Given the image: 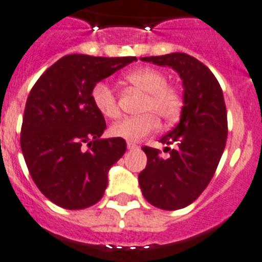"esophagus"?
<instances>
[{
    "mask_svg": "<svg viewBox=\"0 0 262 262\" xmlns=\"http://www.w3.org/2000/svg\"><path fill=\"white\" fill-rule=\"evenodd\" d=\"M127 149H130V150H133V149H137V145H136L135 142H127Z\"/></svg>",
    "mask_w": 262,
    "mask_h": 262,
    "instance_id": "obj_1",
    "label": "esophagus"
}]
</instances>
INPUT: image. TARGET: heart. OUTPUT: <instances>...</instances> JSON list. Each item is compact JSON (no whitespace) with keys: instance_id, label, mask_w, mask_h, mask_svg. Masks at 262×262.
Wrapping results in <instances>:
<instances>
[{"instance_id":"1","label":"heart","mask_w":262,"mask_h":262,"mask_svg":"<svg viewBox=\"0 0 262 262\" xmlns=\"http://www.w3.org/2000/svg\"><path fill=\"white\" fill-rule=\"evenodd\" d=\"M125 80L145 93L138 109L142 114L117 121L110 126V136L126 141H140L156 130L157 120L171 124L179 118L184 103L183 94L176 86L168 84L165 72L153 67H142L127 72ZM91 101L98 113L106 118H116L120 114L116 91L109 83H95L91 89Z\"/></svg>"}]
</instances>
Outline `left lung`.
Masks as SVG:
<instances>
[{
  "label": "left lung",
  "mask_w": 262,
  "mask_h": 262,
  "mask_svg": "<svg viewBox=\"0 0 262 262\" xmlns=\"http://www.w3.org/2000/svg\"><path fill=\"white\" fill-rule=\"evenodd\" d=\"M178 71L184 87L180 122L160 141L161 150L142 146L148 161L138 175L142 195L163 210H179L196 201L211 182L226 146L227 114L222 89L208 67L183 52L141 57Z\"/></svg>",
  "instance_id": "obj_1"
}]
</instances>
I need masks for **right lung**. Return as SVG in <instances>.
<instances>
[{
  "label": "right lung",
  "instance_id": "add662e5",
  "mask_svg": "<svg viewBox=\"0 0 262 262\" xmlns=\"http://www.w3.org/2000/svg\"><path fill=\"white\" fill-rule=\"evenodd\" d=\"M135 56L67 55L32 87L21 126L28 171L44 196L69 210L95 205L107 187V171L126 150L124 138H101L103 116L91 101L95 83Z\"/></svg>",
  "mask_w": 262,
  "mask_h": 262
}]
</instances>
